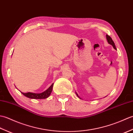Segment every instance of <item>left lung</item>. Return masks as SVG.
<instances>
[{
    "mask_svg": "<svg viewBox=\"0 0 133 133\" xmlns=\"http://www.w3.org/2000/svg\"><path fill=\"white\" fill-rule=\"evenodd\" d=\"M106 39H107V42H108V43H109V44H111V46H112V47H113V48H114V49L117 50V49H116V47H115V45L114 42H113V41L112 40L111 38L110 37V36H109L108 35H106ZM75 93H76V95H77L78 96V98H79L80 99H81L79 97V95H78V94L77 93V92H75Z\"/></svg>",
    "mask_w": 133,
    "mask_h": 133,
    "instance_id": "1",
    "label": "left lung"
}]
</instances>
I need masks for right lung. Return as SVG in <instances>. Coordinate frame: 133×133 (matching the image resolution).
Returning a JSON list of instances; mask_svg holds the SVG:
<instances>
[{
    "label": "right lung",
    "mask_w": 133,
    "mask_h": 133,
    "mask_svg": "<svg viewBox=\"0 0 133 133\" xmlns=\"http://www.w3.org/2000/svg\"><path fill=\"white\" fill-rule=\"evenodd\" d=\"M52 83L49 88H48L46 91L42 93H34V92H26L24 93L21 91L22 94H23L24 96H26V97L29 98L31 99H46L48 98L50 95L51 93L52 92V87H53Z\"/></svg>",
    "instance_id": "1"
}]
</instances>
